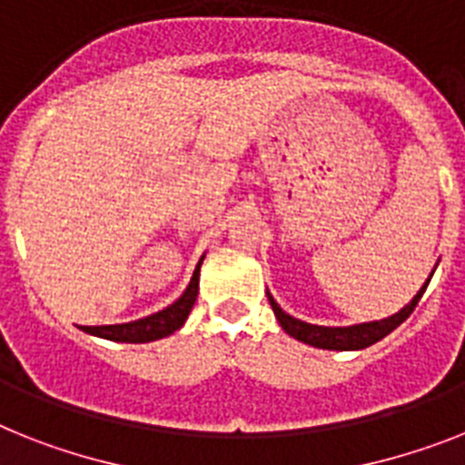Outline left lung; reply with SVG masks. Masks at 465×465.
I'll list each match as a JSON object with an SVG mask.
<instances>
[{
	"label": "left lung",
	"mask_w": 465,
	"mask_h": 465,
	"mask_svg": "<svg viewBox=\"0 0 465 465\" xmlns=\"http://www.w3.org/2000/svg\"><path fill=\"white\" fill-rule=\"evenodd\" d=\"M432 273H435V271H432ZM430 278L425 280V285L418 290L416 297H413L404 309L399 311V313H394V316L382 318V321H373V323L347 325V328H325V325L304 323V321H299V318L290 316V313H285V311L280 309L278 302L271 297V292H268V302H271V306H273V313L275 318H278V323L282 325V330H285L290 337L299 340V342L311 344V347H318V349L351 351V349H366L371 347V344L380 342V340L390 335L397 325L404 323L406 318L413 313V309H416V304L420 302V297H423L425 287H428Z\"/></svg>",
	"instance_id": "left-lung-1"
}]
</instances>
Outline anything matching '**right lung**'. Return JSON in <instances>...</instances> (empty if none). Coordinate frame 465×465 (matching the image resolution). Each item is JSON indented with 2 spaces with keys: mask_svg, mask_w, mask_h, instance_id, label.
<instances>
[{
  "mask_svg": "<svg viewBox=\"0 0 465 465\" xmlns=\"http://www.w3.org/2000/svg\"><path fill=\"white\" fill-rule=\"evenodd\" d=\"M202 261L199 259L194 273H192L190 285L180 299H175L171 306H166L159 313H152L147 318H140V321H133V323H118V325H83L85 332L94 337H104V340H111V342H130V344H142V342H154L161 337L173 335L175 330H180L185 325L187 316H190L192 306L197 302L199 294V268H202Z\"/></svg>",
  "mask_w": 465,
  "mask_h": 465,
  "instance_id": "add662e5",
  "label": "right lung"
}]
</instances>
